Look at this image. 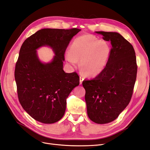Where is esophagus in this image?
Instances as JSON below:
<instances>
[{
	"instance_id": "34e87169",
	"label": "esophagus",
	"mask_w": 150,
	"mask_h": 150,
	"mask_svg": "<svg viewBox=\"0 0 150 150\" xmlns=\"http://www.w3.org/2000/svg\"><path fill=\"white\" fill-rule=\"evenodd\" d=\"M84 80V77L83 76H80V84H82V81Z\"/></svg>"
}]
</instances>
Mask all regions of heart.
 <instances>
[{
	"instance_id": "b5f03b06",
	"label": "heart",
	"mask_w": 150,
	"mask_h": 150,
	"mask_svg": "<svg viewBox=\"0 0 150 150\" xmlns=\"http://www.w3.org/2000/svg\"><path fill=\"white\" fill-rule=\"evenodd\" d=\"M110 52L108 42L98 40L92 35H82L74 40L66 58L72 65H75L77 60H80L82 70L87 75L96 76L105 68Z\"/></svg>"
}]
</instances>
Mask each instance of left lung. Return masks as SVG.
Wrapping results in <instances>:
<instances>
[{"mask_svg": "<svg viewBox=\"0 0 150 150\" xmlns=\"http://www.w3.org/2000/svg\"><path fill=\"white\" fill-rule=\"evenodd\" d=\"M112 44L106 67L95 78L84 80L88 117L96 124L115 120L130 103L136 82V53L129 42L117 32H96Z\"/></svg>", "mask_w": 150, "mask_h": 150, "instance_id": "1", "label": "left lung"}]
</instances>
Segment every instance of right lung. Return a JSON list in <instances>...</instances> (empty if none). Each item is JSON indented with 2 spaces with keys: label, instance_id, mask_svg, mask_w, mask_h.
Here are the masks:
<instances>
[{
  "label": "right lung",
  "instance_id": "1",
  "mask_svg": "<svg viewBox=\"0 0 150 150\" xmlns=\"http://www.w3.org/2000/svg\"><path fill=\"white\" fill-rule=\"evenodd\" d=\"M80 31L76 28H44L23 43L14 70L18 96L21 105L35 120L44 124H53L63 117L67 99L79 85L76 72L63 70L64 53L72 37ZM50 46L55 53L53 61L42 64L36 49Z\"/></svg>",
  "mask_w": 150,
  "mask_h": 150
}]
</instances>
